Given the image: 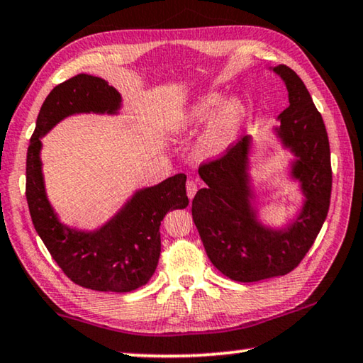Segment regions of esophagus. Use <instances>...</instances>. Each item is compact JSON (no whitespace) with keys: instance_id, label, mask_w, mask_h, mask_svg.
Segmentation results:
<instances>
[{"instance_id":"esophagus-1","label":"esophagus","mask_w":363,"mask_h":363,"mask_svg":"<svg viewBox=\"0 0 363 363\" xmlns=\"http://www.w3.org/2000/svg\"><path fill=\"white\" fill-rule=\"evenodd\" d=\"M197 189H199V186H197V182H195L194 179H189L187 181V184H186V191H187V197L189 199H194V195L197 194Z\"/></svg>"}]
</instances>
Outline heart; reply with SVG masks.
I'll return each mask as SVG.
<instances>
[{
	"label": "heart",
	"instance_id": "obj_1",
	"mask_svg": "<svg viewBox=\"0 0 363 363\" xmlns=\"http://www.w3.org/2000/svg\"><path fill=\"white\" fill-rule=\"evenodd\" d=\"M247 113V105L238 96L223 101L221 94L210 91L181 114L177 128L189 129L211 116L197 143V153L203 158H213L226 152L235 142L245 124Z\"/></svg>",
	"mask_w": 363,
	"mask_h": 363
}]
</instances>
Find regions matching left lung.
I'll return each mask as SVG.
<instances>
[{
  "instance_id": "8db88e82",
  "label": "left lung",
  "mask_w": 363,
  "mask_h": 363,
  "mask_svg": "<svg viewBox=\"0 0 363 363\" xmlns=\"http://www.w3.org/2000/svg\"><path fill=\"white\" fill-rule=\"evenodd\" d=\"M279 74L289 91V106L279 114L278 135L297 157L292 176L302 184L306 205L283 231L263 228L250 206L247 155L249 137L206 161L199 174L206 187L192 200V218L206 255L220 272L239 283L291 273L307 255L326 220L331 199V155L323 118L302 79L284 65Z\"/></svg>"
}]
</instances>
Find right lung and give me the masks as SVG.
Listing matches in <instances>:
<instances>
[{
	"label": "right lung",
	"instance_id": "add662e5",
	"mask_svg": "<svg viewBox=\"0 0 363 363\" xmlns=\"http://www.w3.org/2000/svg\"><path fill=\"white\" fill-rule=\"evenodd\" d=\"M118 90L100 77L79 74L50 91L40 108L27 150L26 197L40 239L72 283L94 291L130 292L152 278L161 252L160 226L171 210L186 208V174L137 192L111 221L95 233H79L57 221L45 194L40 137L76 113H116Z\"/></svg>",
	"mask_w": 363,
	"mask_h": 363
}]
</instances>
